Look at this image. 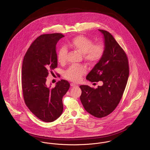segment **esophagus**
I'll list each match as a JSON object with an SVG mask.
<instances>
[{
    "instance_id": "obj_1",
    "label": "esophagus",
    "mask_w": 150,
    "mask_h": 150,
    "mask_svg": "<svg viewBox=\"0 0 150 150\" xmlns=\"http://www.w3.org/2000/svg\"><path fill=\"white\" fill-rule=\"evenodd\" d=\"M70 86H73H73H76V84H73V83H71V84H70Z\"/></svg>"
}]
</instances>
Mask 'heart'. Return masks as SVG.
Listing matches in <instances>:
<instances>
[{
	"label": "heart",
	"instance_id": "heart-1",
	"mask_svg": "<svg viewBox=\"0 0 150 150\" xmlns=\"http://www.w3.org/2000/svg\"><path fill=\"white\" fill-rule=\"evenodd\" d=\"M69 45L83 54V57L90 64H95L103 57L105 52V46L102 43L93 44L91 39L80 35L73 38ZM67 50L65 47H62L58 52V60L60 63L66 61ZM86 68L83 66H72L65 72V77L73 81H78L81 77L86 73Z\"/></svg>",
	"mask_w": 150,
	"mask_h": 150
}]
</instances>
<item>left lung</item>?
<instances>
[{"mask_svg":"<svg viewBox=\"0 0 150 150\" xmlns=\"http://www.w3.org/2000/svg\"><path fill=\"white\" fill-rule=\"evenodd\" d=\"M104 39L105 52L102 58L86 76L91 82L101 81L103 85L96 89L80 86V100L90 114L97 118L106 117L120 103L128 79V60L123 49L108 32L98 29Z\"/></svg>","mask_w":150,"mask_h":150,"instance_id":"1","label":"left lung"}]
</instances>
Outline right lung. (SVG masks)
<instances>
[{
    "label": "right lung",
    "instance_id": "add662e5",
    "mask_svg": "<svg viewBox=\"0 0 150 150\" xmlns=\"http://www.w3.org/2000/svg\"><path fill=\"white\" fill-rule=\"evenodd\" d=\"M63 37L61 33L39 36L28 48L22 63L25 103L36 117L46 122H53L61 116L64 110L62 98L70 87L64 80L57 82L54 88L46 84L48 73L58 66L56 45Z\"/></svg>",
    "mask_w": 150,
    "mask_h": 150
}]
</instances>
